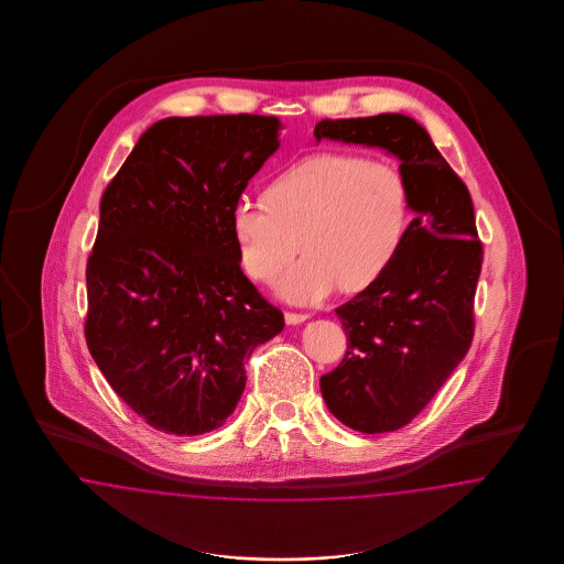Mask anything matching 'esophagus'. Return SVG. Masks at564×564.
<instances>
[{"instance_id":"1","label":"esophagus","mask_w":564,"mask_h":564,"mask_svg":"<svg viewBox=\"0 0 564 564\" xmlns=\"http://www.w3.org/2000/svg\"><path fill=\"white\" fill-rule=\"evenodd\" d=\"M310 316L307 314H297V312H285V323L288 325H300V323H304L307 321Z\"/></svg>"}]
</instances>
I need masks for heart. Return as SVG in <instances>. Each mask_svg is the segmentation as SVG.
<instances>
[{
	"label": "heart",
	"instance_id": "heart-1",
	"mask_svg": "<svg viewBox=\"0 0 564 564\" xmlns=\"http://www.w3.org/2000/svg\"><path fill=\"white\" fill-rule=\"evenodd\" d=\"M411 186L401 167L347 151L310 153L281 171L264 200L241 198L229 229L239 267L271 283L300 248L306 254L279 283L293 304H316L341 285H376L410 236Z\"/></svg>",
	"mask_w": 564,
	"mask_h": 564
}]
</instances>
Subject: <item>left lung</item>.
<instances>
[{
  "mask_svg": "<svg viewBox=\"0 0 564 564\" xmlns=\"http://www.w3.org/2000/svg\"><path fill=\"white\" fill-rule=\"evenodd\" d=\"M314 137L380 147L399 156L410 180L408 241L389 273L335 310L347 351L321 376L326 408L345 426L393 432L426 408L474 339L484 248L471 194L408 116L323 120Z\"/></svg>",
  "mask_w": 564,
  "mask_h": 564,
  "instance_id": "left-lung-1",
  "label": "left lung"
}]
</instances>
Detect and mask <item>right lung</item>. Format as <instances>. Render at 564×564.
<instances>
[{"label": "right lung", "instance_id": "obj_1", "mask_svg": "<svg viewBox=\"0 0 564 564\" xmlns=\"http://www.w3.org/2000/svg\"><path fill=\"white\" fill-rule=\"evenodd\" d=\"M276 134V118L250 113L156 121L102 192L86 345L154 430L223 426L246 389V359L285 326L241 271L229 229Z\"/></svg>", "mask_w": 564, "mask_h": 564}]
</instances>
